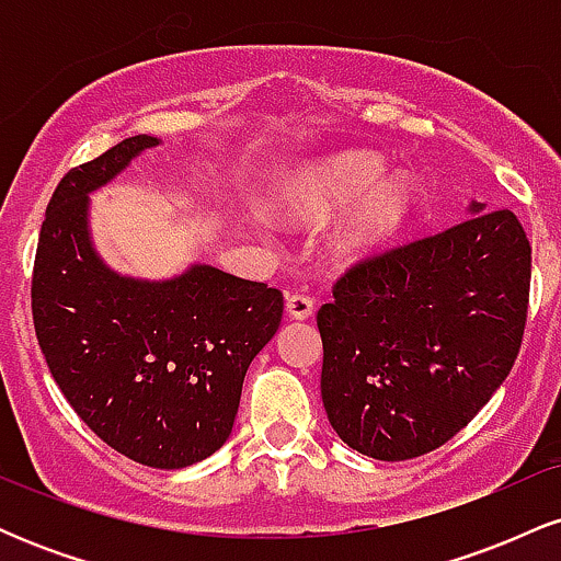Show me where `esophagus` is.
<instances>
[{"instance_id":"esophagus-1","label":"esophagus","mask_w":561,"mask_h":561,"mask_svg":"<svg viewBox=\"0 0 561 561\" xmlns=\"http://www.w3.org/2000/svg\"><path fill=\"white\" fill-rule=\"evenodd\" d=\"M287 317L289 319H295V321H302V319H308L313 313V300L311 298H306V295H289L287 298Z\"/></svg>"}]
</instances>
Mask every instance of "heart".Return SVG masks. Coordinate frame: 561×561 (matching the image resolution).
Here are the masks:
<instances>
[{
  "instance_id": "b5f03b06",
  "label": "heart",
  "mask_w": 561,
  "mask_h": 561,
  "mask_svg": "<svg viewBox=\"0 0 561 561\" xmlns=\"http://www.w3.org/2000/svg\"><path fill=\"white\" fill-rule=\"evenodd\" d=\"M385 173L371 152H340L308 165L279 199V214L295 224H321L353 205L332 234L337 261H362L401 237L420 210V184L405 173Z\"/></svg>"
}]
</instances>
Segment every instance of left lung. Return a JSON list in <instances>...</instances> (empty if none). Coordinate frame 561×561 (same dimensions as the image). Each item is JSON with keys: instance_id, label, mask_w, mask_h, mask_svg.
Here are the masks:
<instances>
[{"instance_id": "8db88e82", "label": "left lung", "mask_w": 561, "mask_h": 561, "mask_svg": "<svg viewBox=\"0 0 561 561\" xmlns=\"http://www.w3.org/2000/svg\"><path fill=\"white\" fill-rule=\"evenodd\" d=\"M366 259L317 317L321 401L340 440L379 461L440 448L512 371L530 295V242L512 210Z\"/></svg>"}]
</instances>
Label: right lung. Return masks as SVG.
Returning <instances> with one entry per match:
<instances>
[{"label": "right lung", "mask_w": 561, "mask_h": 561, "mask_svg": "<svg viewBox=\"0 0 561 561\" xmlns=\"http://www.w3.org/2000/svg\"><path fill=\"white\" fill-rule=\"evenodd\" d=\"M158 145L137 134L62 176L38 234L31 311L87 427L139 465L182 469L227 443L244 371L279 330L285 300L208 263L150 282L100 259L89 195Z\"/></svg>", "instance_id": "right-lung-1"}]
</instances>
